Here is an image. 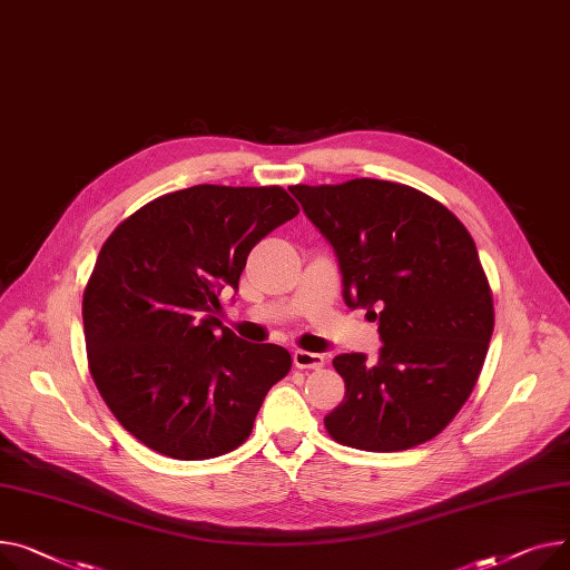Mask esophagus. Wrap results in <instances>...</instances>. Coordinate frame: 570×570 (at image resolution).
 Masks as SVG:
<instances>
[{"label": "esophagus", "mask_w": 570, "mask_h": 570, "mask_svg": "<svg viewBox=\"0 0 570 570\" xmlns=\"http://www.w3.org/2000/svg\"><path fill=\"white\" fill-rule=\"evenodd\" d=\"M294 358V365L301 367V371H306V367H313V371H320V367L324 365V356L322 354H315V352H304V350H296L292 354Z\"/></svg>", "instance_id": "esophagus-1"}]
</instances>
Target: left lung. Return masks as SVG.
<instances>
[{
    "label": "left lung",
    "instance_id": "8db88e82",
    "mask_svg": "<svg viewBox=\"0 0 570 570\" xmlns=\"http://www.w3.org/2000/svg\"><path fill=\"white\" fill-rule=\"evenodd\" d=\"M333 246L350 308L380 317V358L341 354L345 400L326 414L336 442L363 451L419 446L470 397L494 328L476 244L438 199L382 179L289 186Z\"/></svg>",
    "mask_w": 570,
    "mask_h": 570
}]
</instances>
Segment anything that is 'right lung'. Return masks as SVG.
Returning <instances> with one entry per match:
<instances>
[{"label":"right lung","instance_id":"right-lung-1","mask_svg":"<svg viewBox=\"0 0 570 570\" xmlns=\"http://www.w3.org/2000/svg\"><path fill=\"white\" fill-rule=\"evenodd\" d=\"M298 214L281 186L167 193L121 220L82 296L89 373L117 421L156 453L207 460L242 446L285 347L220 324L253 246Z\"/></svg>","mask_w":570,"mask_h":570}]
</instances>
